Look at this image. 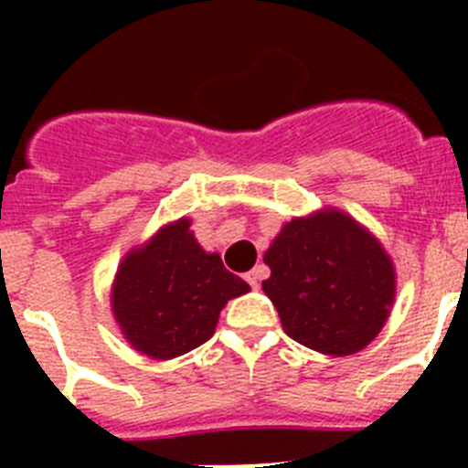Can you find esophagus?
Instances as JSON below:
<instances>
[{
	"label": "esophagus",
	"mask_w": 468,
	"mask_h": 468,
	"mask_svg": "<svg viewBox=\"0 0 468 468\" xmlns=\"http://www.w3.org/2000/svg\"><path fill=\"white\" fill-rule=\"evenodd\" d=\"M264 276H267V270H264L262 264H260V267H255V270L248 271L246 281L250 283V288H260V281H262Z\"/></svg>",
	"instance_id": "34e87169"
}]
</instances>
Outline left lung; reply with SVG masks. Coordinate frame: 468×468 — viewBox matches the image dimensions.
<instances>
[{
    "mask_svg": "<svg viewBox=\"0 0 468 468\" xmlns=\"http://www.w3.org/2000/svg\"><path fill=\"white\" fill-rule=\"evenodd\" d=\"M262 291L288 337L330 356L361 351L382 330L394 302V264L345 213L295 218L264 253Z\"/></svg>",
    "mask_w": 468,
    "mask_h": 468,
    "instance_id": "obj_1",
    "label": "left lung"
}]
</instances>
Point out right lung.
Returning <instances> with one entry per match:
<instances>
[{
  "mask_svg": "<svg viewBox=\"0 0 468 468\" xmlns=\"http://www.w3.org/2000/svg\"><path fill=\"white\" fill-rule=\"evenodd\" d=\"M250 291L206 253L189 220L164 227L117 271L112 309L126 340L152 358H176L208 342L227 300Z\"/></svg>",
  "mask_w": 468,
  "mask_h": 468,
  "instance_id": "add662e5",
  "label": "right lung"
}]
</instances>
